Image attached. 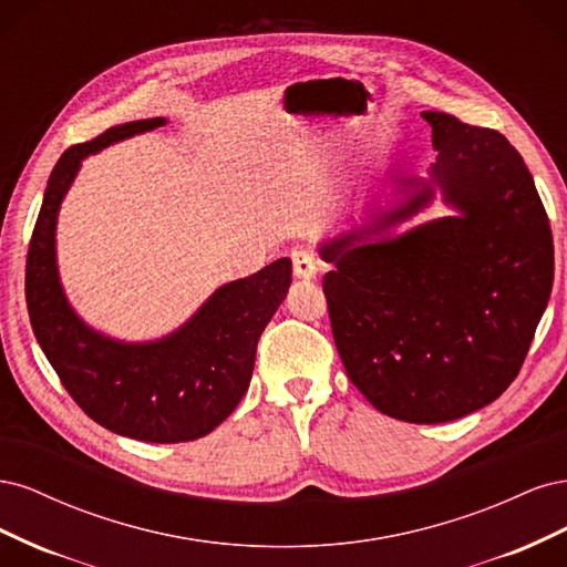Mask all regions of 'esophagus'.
<instances>
[{"mask_svg":"<svg viewBox=\"0 0 567 567\" xmlns=\"http://www.w3.org/2000/svg\"><path fill=\"white\" fill-rule=\"evenodd\" d=\"M290 260H293V274L298 279H315L321 271V260L312 250L296 248L293 252H290Z\"/></svg>","mask_w":567,"mask_h":567,"instance_id":"34e87169","label":"esophagus"}]
</instances>
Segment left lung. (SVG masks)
<instances>
[{"instance_id": "obj_1", "label": "left lung", "mask_w": 567, "mask_h": 567, "mask_svg": "<svg viewBox=\"0 0 567 567\" xmlns=\"http://www.w3.org/2000/svg\"><path fill=\"white\" fill-rule=\"evenodd\" d=\"M437 161L404 179L373 227L319 246L331 329L350 381L383 414L447 423L516 379L554 286V238L535 179L504 134L423 111ZM457 210L402 237L432 199Z\"/></svg>"}]
</instances>
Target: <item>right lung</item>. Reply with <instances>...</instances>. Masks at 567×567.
<instances>
[{
    "label": "right lung",
    "mask_w": 567,
    "mask_h": 567,
    "mask_svg": "<svg viewBox=\"0 0 567 567\" xmlns=\"http://www.w3.org/2000/svg\"><path fill=\"white\" fill-rule=\"evenodd\" d=\"M161 125L165 117L136 120L63 151L30 238L25 302L42 352L84 414L111 433L169 444L208 435L241 402L257 340L286 298L293 265L281 257L225 284L175 333L153 342L113 340L73 312L56 267L61 200L82 158Z\"/></svg>",
    "instance_id": "1"
}]
</instances>
